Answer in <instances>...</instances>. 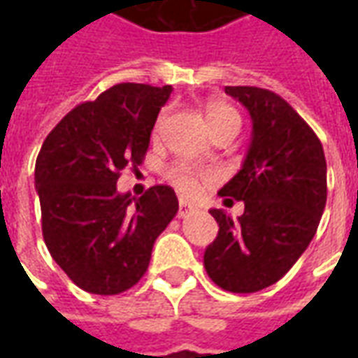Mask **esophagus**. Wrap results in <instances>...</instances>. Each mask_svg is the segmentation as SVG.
Returning a JSON list of instances; mask_svg holds the SVG:
<instances>
[{
	"instance_id": "obj_1",
	"label": "esophagus",
	"mask_w": 358,
	"mask_h": 358,
	"mask_svg": "<svg viewBox=\"0 0 358 358\" xmlns=\"http://www.w3.org/2000/svg\"><path fill=\"white\" fill-rule=\"evenodd\" d=\"M194 210H195V207H192V205L184 201V199H180V203H178V217L180 218L187 217V215H189V213H194Z\"/></svg>"
}]
</instances>
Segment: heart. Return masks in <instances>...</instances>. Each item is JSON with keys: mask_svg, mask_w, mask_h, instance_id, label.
Wrapping results in <instances>:
<instances>
[{"mask_svg": "<svg viewBox=\"0 0 358 358\" xmlns=\"http://www.w3.org/2000/svg\"><path fill=\"white\" fill-rule=\"evenodd\" d=\"M163 118L164 115L159 117L157 126L163 122ZM205 118H207V124H209V130L213 134L218 132V130H224V128H240L241 122L240 115L236 113V109H232L230 105H224V103L209 105L207 110H205ZM169 178L184 195H195L199 192V174L189 164L178 163L171 166Z\"/></svg>", "mask_w": 358, "mask_h": 358, "instance_id": "1", "label": "heart"}]
</instances>
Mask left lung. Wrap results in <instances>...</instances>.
<instances>
[{
  "label": "left lung",
  "mask_w": 358,
  "mask_h": 358,
  "mask_svg": "<svg viewBox=\"0 0 358 358\" xmlns=\"http://www.w3.org/2000/svg\"><path fill=\"white\" fill-rule=\"evenodd\" d=\"M249 110L251 143L240 172L220 187L226 205L243 201L232 220L210 209L218 236L205 249L209 278L226 292L253 293L276 284L303 255L326 207V159L313 128L274 92L226 86Z\"/></svg>",
  "instance_id": "8db88e82"
}]
</instances>
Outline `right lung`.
Segmentation results:
<instances>
[{"instance_id":"add662e5","label":"right lung","mask_w":358,"mask_h":358,"mask_svg":"<svg viewBox=\"0 0 358 358\" xmlns=\"http://www.w3.org/2000/svg\"><path fill=\"white\" fill-rule=\"evenodd\" d=\"M172 86L117 84L74 107L43 141L36 192L43 241L80 289L117 295L140 282L153 243L178 213L169 186L141 197L118 194L128 164H140Z\"/></svg>"}]
</instances>
